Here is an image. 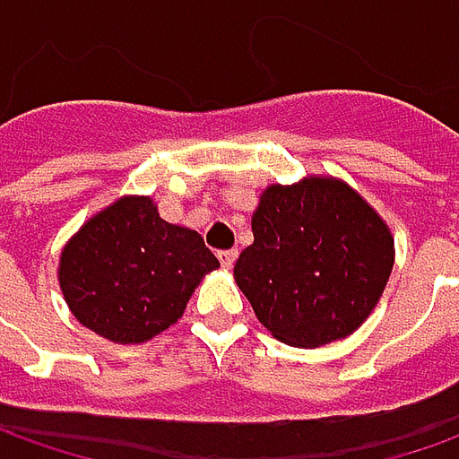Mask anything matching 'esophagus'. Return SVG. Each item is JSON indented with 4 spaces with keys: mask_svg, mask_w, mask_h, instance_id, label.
Instances as JSON below:
<instances>
[{
    "mask_svg": "<svg viewBox=\"0 0 459 459\" xmlns=\"http://www.w3.org/2000/svg\"><path fill=\"white\" fill-rule=\"evenodd\" d=\"M236 255H238V251H221V254H218V261H221L223 269H230L233 261H236Z\"/></svg>",
    "mask_w": 459,
    "mask_h": 459,
    "instance_id": "esophagus-1",
    "label": "esophagus"
}]
</instances>
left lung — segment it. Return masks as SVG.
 Segmentation results:
<instances>
[{"mask_svg":"<svg viewBox=\"0 0 459 459\" xmlns=\"http://www.w3.org/2000/svg\"><path fill=\"white\" fill-rule=\"evenodd\" d=\"M254 243L233 273L258 321L294 347L349 336L385 291L394 241L385 221L332 178L271 186L254 213Z\"/></svg>","mask_w":459,"mask_h":459,"instance_id":"8db88e82","label":"left lung"}]
</instances>
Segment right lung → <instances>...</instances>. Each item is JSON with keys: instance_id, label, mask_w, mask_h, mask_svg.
Returning a JSON list of instances; mask_svg holds the SVG:
<instances>
[{"instance_id": "add662e5", "label": "right lung", "mask_w": 459, "mask_h": 459, "mask_svg": "<svg viewBox=\"0 0 459 459\" xmlns=\"http://www.w3.org/2000/svg\"><path fill=\"white\" fill-rule=\"evenodd\" d=\"M218 266L204 238L163 221L151 198H123L65 246L59 286L87 329L138 344L176 324L193 289Z\"/></svg>"}]
</instances>
